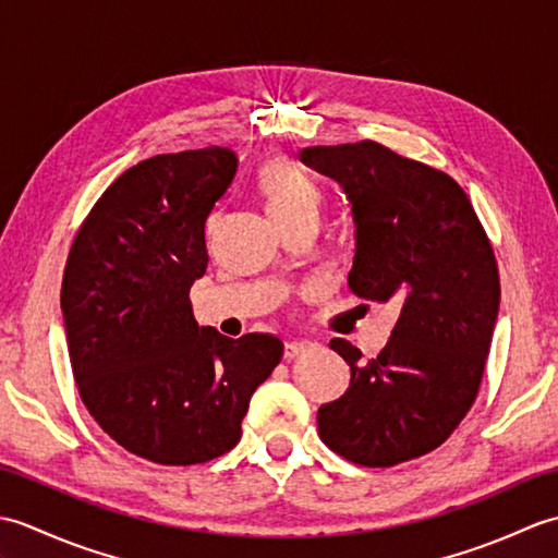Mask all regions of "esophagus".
Returning <instances> with one entry per match:
<instances>
[{
  "label": "esophagus",
  "mask_w": 558,
  "mask_h": 558,
  "mask_svg": "<svg viewBox=\"0 0 558 558\" xmlns=\"http://www.w3.org/2000/svg\"><path fill=\"white\" fill-rule=\"evenodd\" d=\"M312 348H314L312 340H290V342H286V360L300 357V354H304L306 350H312Z\"/></svg>",
  "instance_id": "34e87169"
}]
</instances>
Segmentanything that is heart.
I'll return each mask as SVG.
<instances>
[{
    "label": "heart",
    "instance_id": "b5f03b06",
    "mask_svg": "<svg viewBox=\"0 0 558 558\" xmlns=\"http://www.w3.org/2000/svg\"><path fill=\"white\" fill-rule=\"evenodd\" d=\"M258 192L266 201L270 218L276 222L316 213L318 186L310 174L286 158H272L258 170Z\"/></svg>",
    "mask_w": 558,
    "mask_h": 558
}]
</instances>
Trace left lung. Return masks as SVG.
<instances>
[{"instance_id":"obj_1","label":"left lung","mask_w":558,"mask_h":558,"mask_svg":"<svg viewBox=\"0 0 558 558\" xmlns=\"http://www.w3.org/2000/svg\"><path fill=\"white\" fill-rule=\"evenodd\" d=\"M300 158L352 204L350 290L400 310L374 360L330 340L352 376L345 396L318 408V436L366 468L432 453L482 384L501 300L489 236L453 177L376 141L312 146Z\"/></svg>"}]
</instances>
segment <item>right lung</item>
<instances>
[{
	"instance_id": "1",
	"label": "right lung",
	"mask_w": 558,
	"mask_h": 558,
	"mask_svg": "<svg viewBox=\"0 0 558 558\" xmlns=\"http://www.w3.org/2000/svg\"><path fill=\"white\" fill-rule=\"evenodd\" d=\"M230 148L141 160L78 228L62 280L83 405L129 453L198 465L236 446L254 390L282 360L268 333L225 338L189 302L208 268L206 220L234 180Z\"/></svg>"
}]
</instances>
